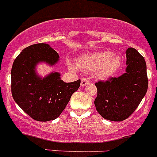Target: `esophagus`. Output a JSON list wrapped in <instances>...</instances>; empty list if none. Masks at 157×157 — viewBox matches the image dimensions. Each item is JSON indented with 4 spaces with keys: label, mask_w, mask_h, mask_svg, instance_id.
Segmentation results:
<instances>
[{
    "label": "esophagus",
    "mask_w": 157,
    "mask_h": 157,
    "mask_svg": "<svg viewBox=\"0 0 157 157\" xmlns=\"http://www.w3.org/2000/svg\"><path fill=\"white\" fill-rule=\"evenodd\" d=\"M89 80H88V78H82L81 81V86H86V85L89 84Z\"/></svg>",
    "instance_id": "obj_1"
}]
</instances>
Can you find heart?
Returning a JSON list of instances; mask_svg holds the SVG:
<instances>
[{"label": "heart", "mask_w": 157, "mask_h": 157, "mask_svg": "<svg viewBox=\"0 0 157 157\" xmlns=\"http://www.w3.org/2000/svg\"><path fill=\"white\" fill-rule=\"evenodd\" d=\"M119 55L113 54L109 51L92 52L79 57L76 61V65L85 72H95L98 76L106 78L114 74L121 65ZM68 67L75 70L74 65L68 62Z\"/></svg>", "instance_id": "b5f03b06"}]
</instances>
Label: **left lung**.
<instances>
[{
    "instance_id": "left-lung-1",
    "label": "left lung",
    "mask_w": 157,
    "mask_h": 157,
    "mask_svg": "<svg viewBox=\"0 0 157 157\" xmlns=\"http://www.w3.org/2000/svg\"><path fill=\"white\" fill-rule=\"evenodd\" d=\"M126 73L95 83V108L104 119L120 122L134 113L148 89L147 64L133 48L126 50Z\"/></svg>"
}]
</instances>
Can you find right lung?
Wrapping results in <instances>:
<instances>
[{
    "mask_svg": "<svg viewBox=\"0 0 157 157\" xmlns=\"http://www.w3.org/2000/svg\"><path fill=\"white\" fill-rule=\"evenodd\" d=\"M59 55L44 43L25 48L18 55L11 68V93L16 103L33 119L40 122L59 117L78 89L81 80L65 82L59 72L41 78L35 72L38 63H57Z\"/></svg>",
    "mask_w": 157,
    "mask_h": 157,
    "instance_id": "add662e5",
    "label": "right lung"
}]
</instances>
